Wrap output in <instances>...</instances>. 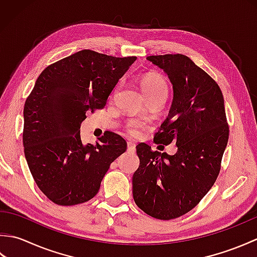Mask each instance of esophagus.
Segmentation results:
<instances>
[{
	"label": "esophagus",
	"mask_w": 257,
	"mask_h": 257,
	"mask_svg": "<svg viewBox=\"0 0 257 257\" xmlns=\"http://www.w3.org/2000/svg\"><path fill=\"white\" fill-rule=\"evenodd\" d=\"M127 151L132 152V154H134V152L136 151V146L134 143H132V141H129V143L127 144Z\"/></svg>",
	"instance_id": "obj_1"
}]
</instances>
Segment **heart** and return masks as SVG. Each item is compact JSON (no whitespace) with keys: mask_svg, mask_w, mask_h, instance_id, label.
I'll use <instances>...</instances> for the list:
<instances>
[{"mask_svg":"<svg viewBox=\"0 0 257 257\" xmlns=\"http://www.w3.org/2000/svg\"><path fill=\"white\" fill-rule=\"evenodd\" d=\"M141 88H143L147 98H151L158 95H166L168 94V83L167 80L159 74H148L141 79ZM127 132L133 135L137 136L141 129V125L138 122L132 121L127 124Z\"/></svg>","mask_w":257,"mask_h":257,"instance_id":"1","label":"heart"}]
</instances>
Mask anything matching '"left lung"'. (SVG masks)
I'll list each match as a JSON object with an SVG mask.
<instances>
[{
    "label": "left lung",
    "mask_w": 257,
    "mask_h": 257,
    "mask_svg": "<svg viewBox=\"0 0 257 257\" xmlns=\"http://www.w3.org/2000/svg\"><path fill=\"white\" fill-rule=\"evenodd\" d=\"M147 59L163 69L173 87L170 111L154 141L174 143L178 151L170 156L146 144L136 147L140 165L133 177V195L148 215L172 220L192 210L219 176L228 140L224 98L215 80L188 56Z\"/></svg>",
    "instance_id": "8db88e82"
}]
</instances>
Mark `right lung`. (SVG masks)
Segmentation results:
<instances>
[{
    "instance_id": "add662e5",
    "label": "right lung",
    "mask_w": 257,
    "mask_h": 257,
    "mask_svg": "<svg viewBox=\"0 0 257 257\" xmlns=\"http://www.w3.org/2000/svg\"><path fill=\"white\" fill-rule=\"evenodd\" d=\"M137 57H113L83 50L47 66L24 106V154L37 187L58 205L92 199L110 163L127 143L106 132L83 145L86 112L100 109Z\"/></svg>"
}]
</instances>
